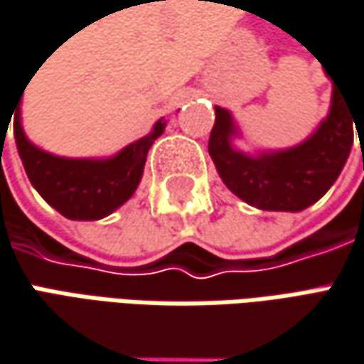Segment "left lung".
I'll list each match as a JSON object with an SVG mask.
<instances>
[{"label": "left lung", "instance_id": "obj_1", "mask_svg": "<svg viewBox=\"0 0 364 364\" xmlns=\"http://www.w3.org/2000/svg\"><path fill=\"white\" fill-rule=\"evenodd\" d=\"M355 128L360 126H356L346 93L334 85L328 118L304 144L289 151L264 152L261 156L234 151L230 138L236 134V126L230 112L215 107L208 151L222 181L234 196L259 210L301 212L338 179L353 149Z\"/></svg>", "mask_w": 364, "mask_h": 364}]
</instances>
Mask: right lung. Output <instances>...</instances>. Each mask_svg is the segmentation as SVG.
<instances>
[{
    "mask_svg": "<svg viewBox=\"0 0 364 364\" xmlns=\"http://www.w3.org/2000/svg\"><path fill=\"white\" fill-rule=\"evenodd\" d=\"M163 130L165 119H159L151 134L105 161L63 159L36 149L22 130L20 105H16L14 112L16 146L28 179L46 203L69 220H100L132 198L142 177L149 149Z\"/></svg>",
    "mask_w": 364,
    "mask_h": 364,
    "instance_id": "right-lung-1",
    "label": "right lung"
}]
</instances>
